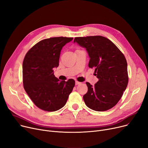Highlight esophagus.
<instances>
[{"instance_id":"obj_1","label":"esophagus","mask_w":148,"mask_h":148,"mask_svg":"<svg viewBox=\"0 0 148 148\" xmlns=\"http://www.w3.org/2000/svg\"><path fill=\"white\" fill-rule=\"evenodd\" d=\"M81 83L79 82H77V81H75V85H78V84H80Z\"/></svg>"}]
</instances>
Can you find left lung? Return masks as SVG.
Instances as JSON below:
<instances>
[{"label":"left lung","mask_w":148,"mask_h":148,"mask_svg":"<svg viewBox=\"0 0 148 148\" xmlns=\"http://www.w3.org/2000/svg\"><path fill=\"white\" fill-rule=\"evenodd\" d=\"M74 42L85 48L90 60L89 67L95 69L99 79L88 90L84 101L90 109L103 112L118 103L128 83L127 62L123 54L110 40L102 36L76 37Z\"/></svg>","instance_id":"obj_1"}]
</instances>
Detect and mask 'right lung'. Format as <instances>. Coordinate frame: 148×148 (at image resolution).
Returning a JSON list of instances; mask_svg holds the SVG:
<instances>
[{
    "label": "right lung",
    "mask_w": 148,
    "mask_h": 148,
    "mask_svg": "<svg viewBox=\"0 0 148 148\" xmlns=\"http://www.w3.org/2000/svg\"><path fill=\"white\" fill-rule=\"evenodd\" d=\"M73 38L45 39L33 46L23 62L24 89L33 103L40 109L54 112L63 107L75 86V81L59 80L53 69L59 66L62 47Z\"/></svg>",
    "instance_id": "obj_1"
}]
</instances>
